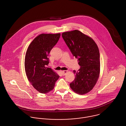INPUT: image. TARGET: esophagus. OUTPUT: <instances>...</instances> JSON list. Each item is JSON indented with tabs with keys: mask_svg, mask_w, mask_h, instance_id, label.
Instances as JSON below:
<instances>
[{
	"mask_svg": "<svg viewBox=\"0 0 126 126\" xmlns=\"http://www.w3.org/2000/svg\"><path fill=\"white\" fill-rule=\"evenodd\" d=\"M67 70H64V71H62V74H63V76H64V75H65V74L67 73Z\"/></svg>",
	"mask_w": 126,
	"mask_h": 126,
	"instance_id": "1",
	"label": "esophagus"
}]
</instances>
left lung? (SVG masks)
I'll use <instances>...</instances> for the list:
<instances>
[{
	"instance_id": "left-lung-1",
	"label": "left lung",
	"mask_w": 126,
	"mask_h": 126,
	"mask_svg": "<svg viewBox=\"0 0 126 126\" xmlns=\"http://www.w3.org/2000/svg\"><path fill=\"white\" fill-rule=\"evenodd\" d=\"M62 37L80 66L74 70L75 79L70 83L72 90L79 94L89 92L95 85L100 73L98 47L91 38L78 30L63 32Z\"/></svg>"
}]
</instances>
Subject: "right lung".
I'll list each match as a JSON object with an SVG mask.
<instances>
[{
	"mask_svg": "<svg viewBox=\"0 0 126 126\" xmlns=\"http://www.w3.org/2000/svg\"><path fill=\"white\" fill-rule=\"evenodd\" d=\"M61 36L57 34H41L32 41L27 50L25 69L28 80L33 87L42 94L54 89L60 76L50 68L48 58L51 50Z\"/></svg>",
	"mask_w": 126,
	"mask_h": 126,
	"instance_id": "1",
	"label": "right lung"
}]
</instances>
